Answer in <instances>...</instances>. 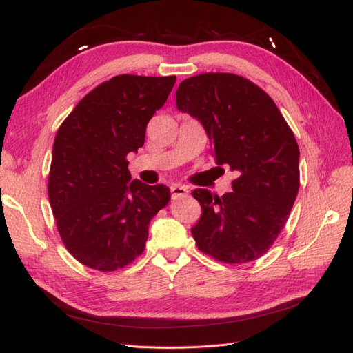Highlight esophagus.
I'll list each match as a JSON object with an SVG mask.
<instances>
[{
    "label": "esophagus",
    "mask_w": 353,
    "mask_h": 353,
    "mask_svg": "<svg viewBox=\"0 0 353 353\" xmlns=\"http://www.w3.org/2000/svg\"><path fill=\"white\" fill-rule=\"evenodd\" d=\"M188 196V188H185L182 185H172L171 186V197L172 200H177V199H183Z\"/></svg>",
    "instance_id": "obj_1"
}]
</instances>
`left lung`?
<instances>
[{
  "mask_svg": "<svg viewBox=\"0 0 353 353\" xmlns=\"http://www.w3.org/2000/svg\"><path fill=\"white\" fill-rule=\"evenodd\" d=\"M177 109L203 125L216 168L236 172L223 197L197 188L201 215L191 234L201 252L228 264L261 258L281 234L299 191V147L274 101L235 74L183 80Z\"/></svg>",
  "mask_w": 353,
  "mask_h": 353,
  "instance_id": "obj_1",
  "label": "left lung"
}]
</instances>
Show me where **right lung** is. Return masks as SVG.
<instances>
[{
    "label": "right lung",
    "mask_w": 353,
    "mask_h": 353,
    "mask_svg": "<svg viewBox=\"0 0 353 353\" xmlns=\"http://www.w3.org/2000/svg\"><path fill=\"white\" fill-rule=\"evenodd\" d=\"M176 76H117L77 104L52 145L48 197L59 234L81 264L115 272L142 253L150 220L170 188L133 179L127 154L144 145L145 127L167 101Z\"/></svg>",
    "instance_id": "add662e5"
}]
</instances>
